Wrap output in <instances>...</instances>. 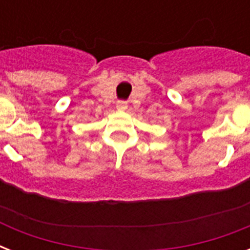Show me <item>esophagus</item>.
Returning <instances> with one entry per match:
<instances>
[{"mask_svg": "<svg viewBox=\"0 0 250 250\" xmlns=\"http://www.w3.org/2000/svg\"><path fill=\"white\" fill-rule=\"evenodd\" d=\"M127 107H128V106H127V104H125V102H118L117 104L118 110H125Z\"/></svg>", "mask_w": 250, "mask_h": 250, "instance_id": "1", "label": "esophagus"}]
</instances>
